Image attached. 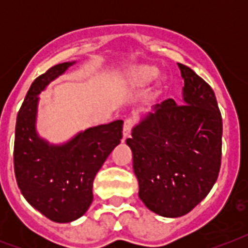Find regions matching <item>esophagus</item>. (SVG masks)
I'll return each mask as SVG.
<instances>
[{
  "mask_svg": "<svg viewBox=\"0 0 248 248\" xmlns=\"http://www.w3.org/2000/svg\"><path fill=\"white\" fill-rule=\"evenodd\" d=\"M136 121L132 118V117H128L124 120V138H127L130 135V132H131L132 127L135 126Z\"/></svg>",
  "mask_w": 248,
  "mask_h": 248,
  "instance_id": "esophagus-1",
  "label": "esophagus"
}]
</instances>
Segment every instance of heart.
I'll return each instance as SVG.
<instances>
[{"label": "heart", "mask_w": 248, "mask_h": 248, "mask_svg": "<svg viewBox=\"0 0 248 248\" xmlns=\"http://www.w3.org/2000/svg\"><path fill=\"white\" fill-rule=\"evenodd\" d=\"M155 75H157V71L155 68L140 65L130 72V82L135 86H143L155 78Z\"/></svg>", "instance_id": "b5f03b06"}]
</instances>
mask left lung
I'll return each instance as SVG.
<instances>
[{"instance_id": "8db88e82", "label": "left lung", "mask_w": 248, "mask_h": 248, "mask_svg": "<svg viewBox=\"0 0 248 248\" xmlns=\"http://www.w3.org/2000/svg\"><path fill=\"white\" fill-rule=\"evenodd\" d=\"M183 104L155 105L126 143L139 181V197L165 217L188 214L207 196L221 165L223 118L211 86L186 65Z\"/></svg>"}]
</instances>
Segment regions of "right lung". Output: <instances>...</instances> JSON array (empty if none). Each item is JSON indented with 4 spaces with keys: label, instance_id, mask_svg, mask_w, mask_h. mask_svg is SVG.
I'll use <instances>...</instances> for the list:
<instances>
[{
    "label": "right lung",
    "instance_id": "right-lung-1",
    "mask_svg": "<svg viewBox=\"0 0 248 248\" xmlns=\"http://www.w3.org/2000/svg\"><path fill=\"white\" fill-rule=\"evenodd\" d=\"M73 63H62L38 76L16 117L14 171L17 186L33 207L55 223H69L87 211L93 184L110 152L122 139L124 121L91 127L64 145H50L36 132L38 93Z\"/></svg>",
    "mask_w": 248,
    "mask_h": 248
}]
</instances>
